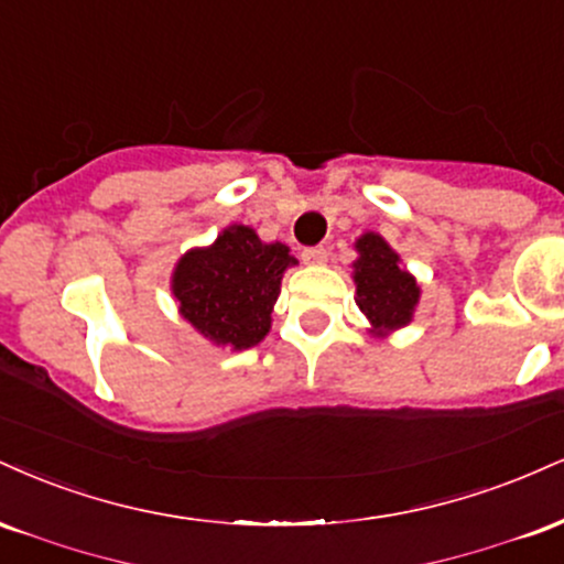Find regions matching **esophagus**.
Masks as SVG:
<instances>
[{"label": "esophagus", "instance_id": "obj_1", "mask_svg": "<svg viewBox=\"0 0 564 564\" xmlns=\"http://www.w3.org/2000/svg\"><path fill=\"white\" fill-rule=\"evenodd\" d=\"M326 257H328V251L323 249V246H310V249L302 251V260L307 264H323L326 262Z\"/></svg>", "mask_w": 564, "mask_h": 564}]
</instances>
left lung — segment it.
I'll list each match as a JSON object with an SVG mask.
<instances>
[{
    "label": "left lung",
    "mask_w": 564,
    "mask_h": 564,
    "mask_svg": "<svg viewBox=\"0 0 564 564\" xmlns=\"http://www.w3.org/2000/svg\"><path fill=\"white\" fill-rule=\"evenodd\" d=\"M355 302L371 323V334L387 336L394 328L408 326L422 294L416 278L400 268L398 251H392L379 232H364L355 241Z\"/></svg>",
    "instance_id": "1"
}]
</instances>
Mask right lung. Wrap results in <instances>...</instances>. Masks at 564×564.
Wrapping results in <instances>:
<instances>
[{"mask_svg": "<svg viewBox=\"0 0 564 564\" xmlns=\"http://www.w3.org/2000/svg\"><path fill=\"white\" fill-rule=\"evenodd\" d=\"M296 264L289 246L262 243L246 225H230L217 241L180 257L172 294L180 315L200 336L230 349H249L268 336L281 278Z\"/></svg>", "mask_w": 564, "mask_h": 564, "instance_id": "right-lung-1", "label": "right lung"}]
</instances>
